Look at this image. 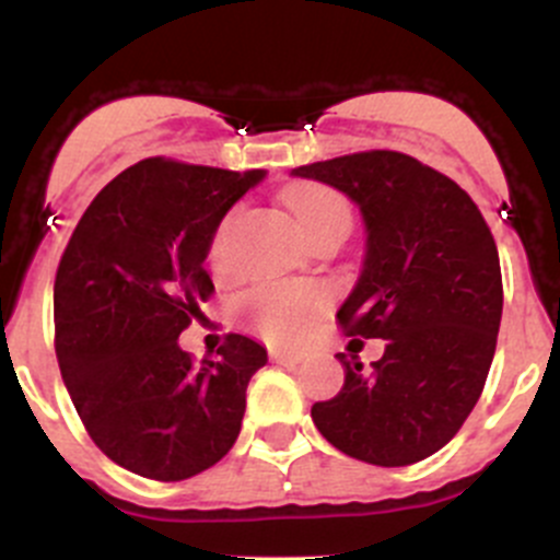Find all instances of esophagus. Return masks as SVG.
Masks as SVG:
<instances>
[{
  "mask_svg": "<svg viewBox=\"0 0 560 560\" xmlns=\"http://www.w3.org/2000/svg\"><path fill=\"white\" fill-rule=\"evenodd\" d=\"M270 358H273V363H279V365H298V363H301V354L281 352V349H273V352H270Z\"/></svg>",
  "mask_w": 560,
  "mask_h": 560,
  "instance_id": "34e87169",
  "label": "esophagus"
}]
</instances>
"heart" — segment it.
<instances>
[{"label":"heart","mask_w":560,"mask_h":560,"mask_svg":"<svg viewBox=\"0 0 560 560\" xmlns=\"http://www.w3.org/2000/svg\"><path fill=\"white\" fill-rule=\"evenodd\" d=\"M290 211L303 238L330 228H349V206L338 191L325 186H303L290 197ZM228 222L219 228L213 241V259L222 257V241ZM325 306V292L319 287H270L248 298V314L254 325L273 341H292Z\"/></svg>","instance_id":"obj_1"}]
</instances>
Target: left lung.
I'll use <instances>...</instances> for the list:
<instances>
[{"label":"left lung","mask_w":560,"mask_h":560,"mask_svg":"<svg viewBox=\"0 0 560 560\" xmlns=\"http://www.w3.org/2000/svg\"><path fill=\"white\" fill-rule=\"evenodd\" d=\"M360 208L365 254L336 319L349 336L382 338L363 374L347 358L336 398L312 406L322 436L374 466L439 453L477 406L501 325L499 248L471 197L398 151H365L295 167Z\"/></svg>","instance_id":"8db88e82"}]
</instances>
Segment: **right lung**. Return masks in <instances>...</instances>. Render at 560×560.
<instances>
[{
    "label": "right lung",
    "mask_w": 560,
    "mask_h": 560,
    "mask_svg": "<svg viewBox=\"0 0 560 560\" xmlns=\"http://www.w3.org/2000/svg\"><path fill=\"white\" fill-rule=\"evenodd\" d=\"M265 175L143 160L94 197L61 254V380L89 436L127 471L178 482L238 439L268 349L235 332L217 360L195 365L178 336L213 292L206 257L219 224Z\"/></svg>",
    "instance_id": "1"
}]
</instances>
